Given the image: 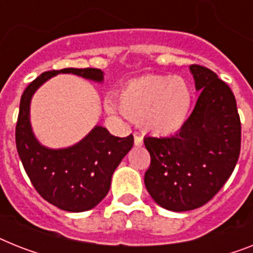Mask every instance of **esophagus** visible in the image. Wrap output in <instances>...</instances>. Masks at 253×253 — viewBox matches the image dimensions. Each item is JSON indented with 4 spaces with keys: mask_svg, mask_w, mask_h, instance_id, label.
I'll use <instances>...</instances> for the list:
<instances>
[{
    "mask_svg": "<svg viewBox=\"0 0 253 253\" xmlns=\"http://www.w3.org/2000/svg\"><path fill=\"white\" fill-rule=\"evenodd\" d=\"M142 145H143V139H142V137H139V135H134V146L141 147Z\"/></svg>",
    "mask_w": 253,
    "mask_h": 253,
    "instance_id": "obj_1",
    "label": "esophagus"
}]
</instances>
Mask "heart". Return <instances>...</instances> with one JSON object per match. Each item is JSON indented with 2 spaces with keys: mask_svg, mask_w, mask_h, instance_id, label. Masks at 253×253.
<instances>
[{
  "mask_svg": "<svg viewBox=\"0 0 253 253\" xmlns=\"http://www.w3.org/2000/svg\"><path fill=\"white\" fill-rule=\"evenodd\" d=\"M193 106V91L179 76L150 75L128 81L116 103L106 101L110 114H123L154 135H172L183 128Z\"/></svg>",
  "mask_w": 253,
  "mask_h": 253,
  "instance_id": "obj_1",
  "label": "heart"
}]
</instances>
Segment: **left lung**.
I'll return each instance as SVG.
<instances>
[{
  "label": "left lung",
  "instance_id": "left-lung-1",
  "mask_svg": "<svg viewBox=\"0 0 253 253\" xmlns=\"http://www.w3.org/2000/svg\"><path fill=\"white\" fill-rule=\"evenodd\" d=\"M200 91L183 128L145 137L151 156L145 186L160 207L186 212L204 206L224 186L241 152V120L230 87L206 67H189Z\"/></svg>",
  "mask_w": 253,
  "mask_h": 253
}]
</instances>
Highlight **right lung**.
Returning <instances> with one entry per match:
<instances>
[{
	"mask_svg": "<svg viewBox=\"0 0 253 253\" xmlns=\"http://www.w3.org/2000/svg\"><path fill=\"white\" fill-rule=\"evenodd\" d=\"M59 74H72L102 84L98 68H63L40 75L20 98L16 123V150L37 193L50 204L67 212H85L101 203L108 194L115 169L133 147V135L115 137L95 125L84 138L68 147L50 149L33 133L31 101L40 86Z\"/></svg>",
	"mask_w": 253,
	"mask_h": 253,
	"instance_id": "add662e5",
	"label": "right lung"
}]
</instances>
